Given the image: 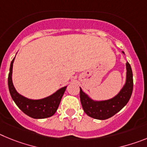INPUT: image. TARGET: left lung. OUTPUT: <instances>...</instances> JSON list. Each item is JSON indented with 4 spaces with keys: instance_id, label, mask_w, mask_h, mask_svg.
I'll use <instances>...</instances> for the list:
<instances>
[{
    "instance_id": "1",
    "label": "left lung",
    "mask_w": 147,
    "mask_h": 147,
    "mask_svg": "<svg viewBox=\"0 0 147 147\" xmlns=\"http://www.w3.org/2000/svg\"><path fill=\"white\" fill-rule=\"evenodd\" d=\"M124 53V51H122ZM127 80L124 86L115 97L105 101H93L80 88V101L85 113L96 119L105 120L119 112L129 102L133 89L132 71L130 65L127 62Z\"/></svg>"
}]
</instances>
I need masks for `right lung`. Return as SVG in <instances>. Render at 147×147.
Returning <instances> with one entry per match:
<instances>
[{"label":"right lung","mask_w":147,"mask_h":147,"mask_svg":"<svg viewBox=\"0 0 147 147\" xmlns=\"http://www.w3.org/2000/svg\"><path fill=\"white\" fill-rule=\"evenodd\" d=\"M15 58L11 62L9 74L8 76L9 90L14 102L24 113L33 119H45L52 116L59 107L62 96L65 91L66 87L62 88L50 96L42 99L33 100L23 96L16 91L11 80L13 62Z\"/></svg>","instance_id":"1"}]
</instances>
